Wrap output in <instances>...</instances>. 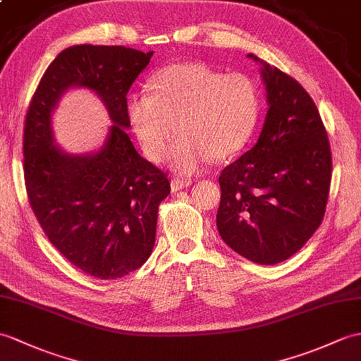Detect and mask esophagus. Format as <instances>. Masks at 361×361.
Segmentation results:
<instances>
[{"label": "esophagus", "instance_id": "34e87169", "mask_svg": "<svg viewBox=\"0 0 361 361\" xmlns=\"http://www.w3.org/2000/svg\"><path fill=\"white\" fill-rule=\"evenodd\" d=\"M190 183L192 181L188 180V178H173L172 183H171V186H172V190H180L183 188L190 186Z\"/></svg>", "mask_w": 361, "mask_h": 361}]
</instances>
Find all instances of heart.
Returning a JSON list of instances; mask_svg holds the SVG:
<instances>
[{"label": "heart", "mask_w": 361, "mask_h": 361, "mask_svg": "<svg viewBox=\"0 0 361 361\" xmlns=\"http://www.w3.org/2000/svg\"><path fill=\"white\" fill-rule=\"evenodd\" d=\"M149 92L128 99V116L145 154L164 157L181 173L200 171L211 158L237 155L252 135L259 111L258 90L247 75L221 73L203 63H175L149 81Z\"/></svg>", "instance_id": "b5f03b06"}]
</instances>
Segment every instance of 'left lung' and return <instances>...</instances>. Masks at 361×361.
Listing matches in <instances>:
<instances>
[{
  "mask_svg": "<svg viewBox=\"0 0 361 361\" xmlns=\"http://www.w3.org/2000/svg\"><path fill=\"white\" fill-rule=\"evenodd\" d=\"M263 64L269 111L257 145L220 173L216 228L226 245L276 264L306 245L328 204L332 154L314 99L288 73Z\"/></svg>",
  "mask_w": 361,
  "mask_h": 361,
  "instance_id": "1",
  "label": "left lung"
}]
</instances>
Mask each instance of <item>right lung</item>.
Listing matches in <instances>:
<instances>
[{"label": "right lung", "mask_w": 361, "mask_h": 361, "mask_svg": "<svg viewBox=\"0 0 361 361\" xmlns=\"http://www.w3.org/2000/svg\"><path fill=\"white\" fill-rule=\"evenodd\" d=\"M154 52L124 46L64 49L46 69L24 121V183L49 241L85 274L115 280L152 254L167 173L145 160L128 135V92ZM72 85L94 90L114 126L102 150L69 156L53 145L49 115Z\"/></svg>", "instance_id": "obj_1"}]
</instances>
